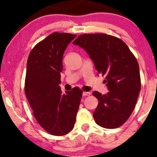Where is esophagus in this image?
<instances>
[{
	"label": "esophagus",
	"instance_id": "34e87169",
	"mask_svg": "<svg viewBox=\"0 0 157 157\" xmlns=\"http://www.w3.org/2000/svg\"><path fill=\"white\" fill-rule=\"evenodd\" d=\"M90 95V92H87V91H83V96H89Z\"/></svg>",
	"mask_w": 157,
	"mask_h": 157
}]
</instances>
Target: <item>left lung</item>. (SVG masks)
Listing matches in <instances>:
<instances>
[{"mask_svg":"<svg viewBox=\"0 0 157 157\" xmlns=\"http://www.w3.org/2000/svg\"><path fill=\"white\" fill-rule=\"evenodd\" d=\"M73 44L86 51L98 74L105 76L109 92L93 91L99 103L93 113L97 125L116 128L127 121L141 91L139 66L125 42L106 34L79 35Z\"/></svg>","mask_w":157,"mask_h":157,"instance_id":"left-lung-1","label":"left lung"}]
</instances>
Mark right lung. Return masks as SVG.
Returning <instances> with one entry per match:
<instances>
[{
  "instance_id": "add662e5",
  "label": "right lung",
  "mask_w": 157,
  "mask_h": 157,
  "mask_svg": "<svg viewBox=\"0 0 157 157\" xmlns=\"http://www.w3.org/2000/svg\"><path fill=\"white\" fill-rule=\"evenodd\" d=\"M76 35L54 32L34 47L28 57L24 91L33 115L48 133L61 136L74 127L83 91L63 93L60 73L68 44Z\"/></svg>"
}]
</instances>
